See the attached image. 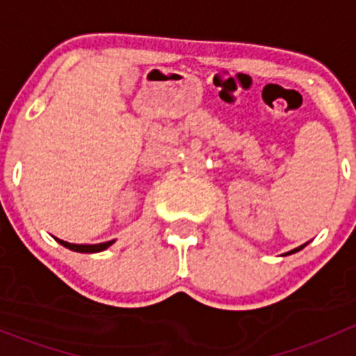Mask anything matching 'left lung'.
Instances as JSON below:
<instances>
[{
  "instance_id": "obj_1",
  "label": "left lung",
  "mask_w": 356,
  "mask_h": 356,
  "mask_svg": "<svg viewBox=\"0 0 356 356\" xmlns=\"http://www.w3.org/2000/svg\"><path fill=\"white\" fill-rule=\"evenodd\" d=\"M305 246V245H303ZM303 246H300V248H296V250H293V251H289V253H286V254H291V253H296V251H300L301 250V248H303Z\"/></svg>"
}]
</instances>
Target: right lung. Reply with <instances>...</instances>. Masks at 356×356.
<instances>
[{
  "instance_id": "add662e5",
  "label": "right lung",
  "mask_w": 356,
  "mask_h": 356,
  "mask_svg": "<svg viewBox=\"0 0 356 356\" xmlns=\"http://www.w3.org/2000/svg\"><path fill=\"white\" fill-rule=\"evenodd\" d=\"M56 241H58L60 245L68 248V250L79 251V253H98V251L106 250V248L113 243V241H106V243H99V245H72V243L62 241V239H56Z\"/></svg>"
}]
</instances>
